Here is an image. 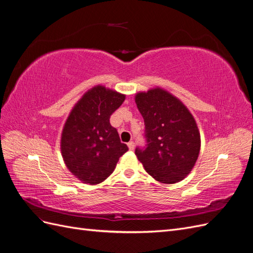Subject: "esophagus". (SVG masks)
Listing matches in <instances>:
<instances>
[{
  "label": "esophagus",
  "instance_id": "obj_1",
  "mask_svg": "<svg viewBox=\"0 0 253 253\" xmlns=\"http://www.w3.org/2000/svg\"><path fill=\"white\" fill-rule=\"evenodd\" d=\"M127 147H128V149H129V150L133 151V150H134V148H135V143H134V141H129V142L127 143Z\"/></svg>",
  "mask_w": 253,
  "mask_h": 253
}]
</instances>
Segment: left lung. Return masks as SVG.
Segmentation results:
<instances>
[{
  "mask_svg": "<svg viewBox=\"0 0 253 253\" xmlns=\"http://www.w3.org/2000/svg\"><path fill=\"white\" fill-rule=\"evenodd\" d=\"M135 102L144 120L147 147L135 154L153 178L163 183L182 180L192 171L201 150L195 119L179 99L156 87L137 93Z\"/></svg>",
  "mask_w": 253,
  "mask_h": 253,
  "instance_id": "obj_1",
  "label": "left lung"
}]
</instances>
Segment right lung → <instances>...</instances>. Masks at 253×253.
I'll return each mask as SVG.
<instances>
[{"label": "right lung", "mask_w": 253, "mask_h": 253, "mask_svg": "<svg viewBox=\"0 0 253 253\" xmlns=\"http://www.w3.org/2000/svg\"><path fill=\"white\" fill-rule=\"evenodd\" d=\"M126 95L97 85L87 90L72 110L61 136V153L73 175L97 185L113 173L128 150L110 124L111 115Z\"/></svg>", "instance_id": "1"}]
</instances>
